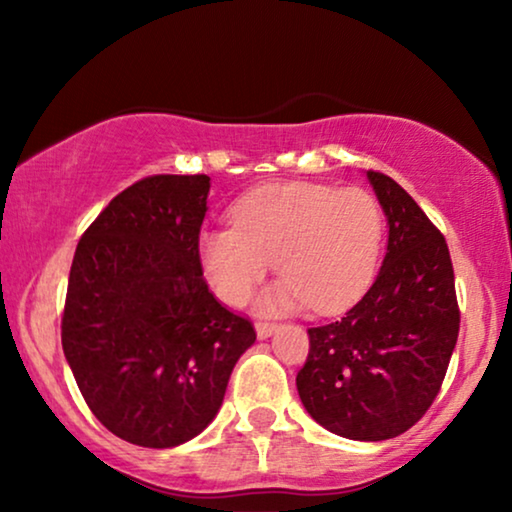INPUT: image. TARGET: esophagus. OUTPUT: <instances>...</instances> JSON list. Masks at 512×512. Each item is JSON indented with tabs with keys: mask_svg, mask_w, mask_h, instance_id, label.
<instances>
[{
	"mask_svg": "<svg viewBox=\"0 0 512 512\" xmlns=\"http://www.w3.org/2000/svg\"><path fill=\"white\" fill-rule=\"evenodd\" d=\"M275 331H277V324H270V321H258V324H256V335L261 340L270 338V335Z\"/></svg>",
	"mask_w": 512,
	"mask_h": 512,
	"instance_id": "obj_1",
	"label": "esophagus"
}]
</instances>
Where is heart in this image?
I'll return each instance as SVG.
<instances>
[{"label": "heart", "mask_w": 512, "mask_h": 512, "mask_svg": "<svg viewBox=\"0 0 512 512\" xmlns=\"http://www.w3.org/2000/svg\"><path fill=\"white\" fill-rule=\"evenodd\" d=\"M233 228H205L198 258L216 296L244 305L277 261L284 277L261 298L265 312L312 305L335 314L356 303L382 256L380 202L363 188L268 184L230 207Z\"/></svg>", "instance_id": "b5f03b06"}]
</instances>
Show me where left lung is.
Instances as JSON below:
<instances>
[{"label": "left lung", "instance_id": "8db88e82", "mask_svg": "<svg viewBox=\"0 0 512 512\" xmlns=\"http://www.w3.org/2000/svg\"><path fill=\"white\" fill-rule=\"evenodd\" d=\"M368 181L389 242L375 282L345 317L307 328L296 387L317 424L349 440H387L415 426L445 380L459 335L445 237L382 172Z\"/></svg>", "mask_w": 512, "mask_h": 512}]
</instances>
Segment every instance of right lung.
<instances>
[{
  "label": "right lung",
  "instance_id": "obj_1",
  "mask_svg": "<svg viewBox=\"0 0 512 512\" xmlns=\"http://www.w3.org/2000/svg\"><path fill=\"white\" fill-rule=\"evenodd\" d=\"M207 174H153L90 223L69 270L62 349L93 415L132 445L177 447L219 412L249 319L202 277Z\"/></svg>",
  "mask_w": 512,
  "mask_h": 512
}]
</instances>
